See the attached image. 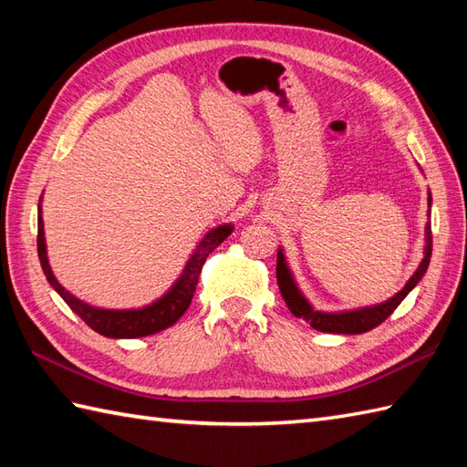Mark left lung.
Returning a JSON list of instances; mask_svg holds the SVG:
<instances>
[{
	"label": "left lung",
	"mask_w": 467,
	"mask_h": 467,
	"mask_svg": "<svg viewBox=\"0 0 467 467\" xmlns=\"http://www.w3.org/2000/svg\"><path fill=\"white\" fill-rule=\"evenodd\" d=\"M428 204L431 206V192H428ZM430 259H431V224L428 223L425 224L423 259H421L418 269H415V273L411 275V279L405 283L403 289L400 293H395L391 299H387L385 303L361 306V309H353V311L327 313V311L313 309V305L305 299V295L301 293L299 285H296L289 265H286L285 253L281 246H279V253H276V283H279V289H281V295H283L286 306H289V311L296 317V319L306 321L313 327V329L321 331V333L359 335V333H367V331L375 329L377 325H381L387 317L398 309L400 303L410 295L413 286L423 279V275L430 266Z\"/></svg>",
	"instance_id": "1"
}]
</instances>
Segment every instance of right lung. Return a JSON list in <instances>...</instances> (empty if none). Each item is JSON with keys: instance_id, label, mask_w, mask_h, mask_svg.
I'll list each match as a JSON object with an SVG mask.
<instances>
[{"instance_id": "1", "label": "right lung", "mask_w": 467, "mask_h": 467, "mask_svg": "<svg viewBox=\"0 0 467 467\" xmlns=\"http://www.w3.org/2000/svg\"><path fill=\"white\" fill-rule=\"evenodd\" d=\"M42 202V198H39ZM37 256L42 263V269L47 283L54 286V291L62 296L66 305L72 309L80 319L104 337L110 339H136V337L154 335L172 327L192 301L196 291L198 276H201L202 265L206 256L211 254L218 244H221L228 234L233 233V224H218L204 234V239L196 244L191 259L184 265V269L178 276L176 283L168 289L161 299L142 306V309H102V306H92L78 299L69 291H66L52 273V266L47 263L46 251V236H44V218H42V204L37 206Z\"/></svg>"}]
</instances>
